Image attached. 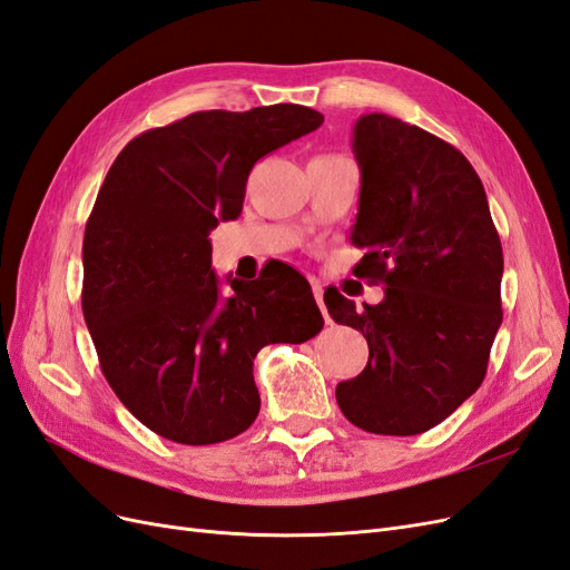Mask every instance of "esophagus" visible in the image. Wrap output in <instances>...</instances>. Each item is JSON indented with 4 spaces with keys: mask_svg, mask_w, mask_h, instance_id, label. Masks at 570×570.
<instances>
[{
    "mask_svg": "<svg viewBox=\"0 0 570 570\" xmlns=\"http://www.w3.org/2000/svg\"><path fill=\"white\" fill-rule=\"evenodd\" d=\"M314 297H316V302H318V306H321V314H323L325 323H331V316H327V308H325V304H323V287H321L318 283H314Z\"/></svg>",
    "mask_w": 570,
    "mask_h": 570,
    "instance_id": "obj_1",
    "label": "esophagus"
}]
</instances>
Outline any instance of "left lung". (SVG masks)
<instances>
[{
  "label": "left lung",
  "mask_w": 570,
  "mask_h": 570,
  "mask_svg": "<svg viewBox=\"0 0 570 570\" xmlns=\"http://www.w3.org/2000/svg\"><path fill=\"white\" fill-rule=\"evenodd\" d=\"M361 170L354 273L385 287L356 308L325 292L327 314L368 342V364L335 387L347 421L375 435H419L480 387L502 325L504 256L475 168L419 126L356 120Z\"/></svg>",
  "instance_id": "obj_1"
}]
</instances>
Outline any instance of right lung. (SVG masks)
<instances>
[{
    "mask_svg": "<svg viewBox=\"0 0 570 570\" xmlns=\"http://www.w3.org/2000/svg\"><path fill=\"white\" fill-rule=\"evenodd\" d=\"M299 105L197 111L130 140L101 185L82 239V314L101 373L132 416L180 444L226 442L254 423V358L312 340L323 316L292 269L228 278L209 233L243 212L254 164L316 130Z\"/></svg>",
    "mask_w": 570,
    "mask_h": 570,
    "instance_id": "right-lung-1",
    "label": "right lung"
}]
</instances>
